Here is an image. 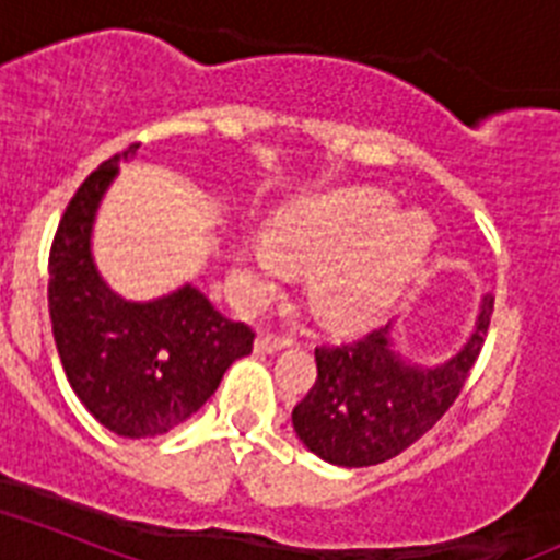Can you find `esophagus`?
Listing matches in <instances>:
<instances>
[{"instance_id": "1", "label": "esophagus", "mask_w": 560, "mask_h": 560, "mask_svg": "<svg viewBox=\"0 0 560 560\" xmlns=\"http://www.w3.org/2000/svg\"><path fill=\"white\" fill-rule=\"evenodd\" d=\"M284 347H288V341L276 336H258L256 341H253V350H256L258 355H272V352L284 350Z\"/></svg>"}]
</instances>
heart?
<instances>
[{
    "label": "heart",
    "mask_w": 560,
    "mask_h": 560,
    "mask_svg": "<svg viewBox=\"0 0 560 560\" xmlns=\"http://www.w3.org/2000/svg\"><path fill=\"white\" fill-rule=\"evenodd\" d=\"M430 228L398 215L396 201L378 190L327 192L279 215L270 244L242 253L247 293L265 299L288 267L310 270L307 304L324 327L364 330L401 299L424 265Z\"/></svg>",
    "instance_id": "b5f03b06"
}]
</instances>
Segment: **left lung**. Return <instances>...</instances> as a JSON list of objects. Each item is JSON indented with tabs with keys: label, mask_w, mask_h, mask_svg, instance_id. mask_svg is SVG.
Listing matches in <instances>:
<instances>
[{
	"label": "left lung",
	"mask_w": 560,
	"mask_h": 560,
	"mask_svg": "<svg viewBox=\"0 0 560 560\" xmlns=\"http://www.w3.org/2000/svg\"><path fill=\"white\" fill-rule=\"evenodd\" d=\"M495 299L483 295L476 330L453 359L410 364L393 345V324L336 347H316V384L293 407L295 435L336 467L389 462L435 427L462 393L490 330Z\"/></svg>",
	"instance_id": "left-lung-1"
}]
</instances>
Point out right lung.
I'll list each match as a JSON object with an SVG mask.
<instances>
[{
  "label": "right lung",
  "instance_id": "right-lung-1",
  "mask_svg": "<svg viewBox=\"0 0 560 560\" xmlns=\"http://www.w3.org/2000/svg\"><path fill=\"white\" fill-rule=\"evenodd\" d=\"M139 144L102 162L70 199L50 247L48 307L65 375L98 424L125 439H156L199 410L253 330L224 318L192 284L128 302L98 276L93 222L107 187Z\"/></svg>",
  "mask_w": 560,
  "mask_h": 560
}]
</instances>
